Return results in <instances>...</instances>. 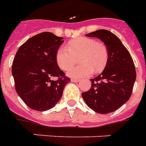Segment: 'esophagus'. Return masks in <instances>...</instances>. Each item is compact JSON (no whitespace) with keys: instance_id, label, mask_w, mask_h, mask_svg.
Wrapping results in <instances>:
<instances>
[{"instance_id":"obj_1","label":"esophagus","mask_w":146,"mask_h":146,"mask_svg":"<svg viewBox=\"0 0 146 146\" xmlns=\"http://www.w3.org/2000/svg\"><path fill=\"white\" fill-rule=\"evenodd\" d=\"M71 81L73 82H78L80 81V79L79 78H71Z\"/></svg>"}]
</instances>
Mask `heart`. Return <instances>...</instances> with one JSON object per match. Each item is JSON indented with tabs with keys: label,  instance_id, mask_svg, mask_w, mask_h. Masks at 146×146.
Wrapping results in <instances>:
<instances>
[{
	"label": "heart",
	"instance_id": "obj_1",
	"mask_svg": "<svg viewBox=\"0 0 146 146\" xmlns=\"http://www.w3.org/2000/svg\"><path fill=\"white\" fill-rule=\"evenodd\" d=\"M79 57L80 64L70 68ZM108 57V48L103 42H96L86 37L75 38L68 42L67 47L61 46L56 54V63L64 71L70 68V77H82L101 72L105 67Z\"/></svg>",
	"mask_w": 146,
	"mask_h": 146
}]
</instances>
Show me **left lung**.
<instances>
[{"mask_svg": "<svg viewBox=\"0 0 146 146\" xmlns=\"http://www.w3.org/2000/svg\"><path fill=\"white\" fill-rule=\"evenodd\" d=\"M98 38L108 48L106 66L101 75L91 79V87L82 93L83 100L100 114L116 111L130 99L136 79L133 59L119 38L107 30H98L86 35Z\"/></svg>", "mask_w": 146, "mask_h": 146, "instance_id": "8db88e82", "label": "left lung"}]
</instances>
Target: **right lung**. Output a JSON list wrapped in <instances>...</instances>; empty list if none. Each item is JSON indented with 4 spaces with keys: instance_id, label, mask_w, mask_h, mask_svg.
<instances>
[{
    "instance_id": "1",
    "label": "right lung",
    "mask_w": 146,
    "mask_h": 146,
    "mask_svg": "<svg viewBox=\"0 0 146 146\" xmlns=\"http://www.w3.org/2000/svg\"><path fill=\"white\" fill-rule=\"evenodd\" d=\"M63 39L42 32L29 38L16 52L12 67L15 90L31 109L44 111L53 108L71 81L56 60ZM54 77L58 78L53 80Z\"/></svg>"
}]
</instances>
